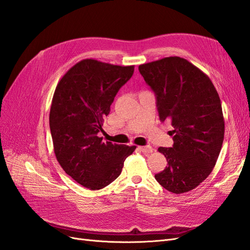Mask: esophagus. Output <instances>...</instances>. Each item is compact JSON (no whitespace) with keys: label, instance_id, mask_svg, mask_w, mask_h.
<instances>
[{"label":"esophagus","instance_id":"obj_1","mask_svg":"<svg viewBox=\"0 0 250 250\" xmlns=\"http://www.w3.org/2000/svg\"><path fill=\"white\" fill-rule=\"evenodd\" d=\"M138 149L140 150V151H142V152H144V153H151L153 151V149H152V147H150V146H140V147H138Z\"/></svg>","mask_w":250,"mask_h":250}]
</instances>
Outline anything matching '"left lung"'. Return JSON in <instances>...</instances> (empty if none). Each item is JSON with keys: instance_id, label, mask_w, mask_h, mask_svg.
Returning <instances> with one entry per match:
<instances>
[{"instance_id": "8db88e82", "label": "left lung", "mask_w": 250, "mask_h": 250, "mask_svg": "<svg viewBox=\"0 0 250 250\" xmlns=\"http://www.w3.org/2000/svg\"><path fill=\"white\" fill-rule=\"evenodd\" d=\"M156 96L158 115L170 121L174 144L160 147L168 166L155 179L169 192L198 187L213 171L224 140L221 101L207 74L187 59L165 57L139 66Z\"/></svg>"}]
</instances>
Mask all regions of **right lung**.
Listing matches in <instances>:
<instances>
[{"mask_svg":"<svg viewBox=\"0 0 250 250\" xmlns=\"http://www.w3.org/2000/svg\"><path fill=\"white\" fill-rule=\"evenodd\" d=\"M133 71L134 65L83 59L63 75L53 95L49 120L54 153L67 175L89 190L111 184L137 148L104 142L98 135Z\"/></svg>","mask_w":250,"mask_h":250,"instance_id":"1","label":"right lung"}]
</instances>
